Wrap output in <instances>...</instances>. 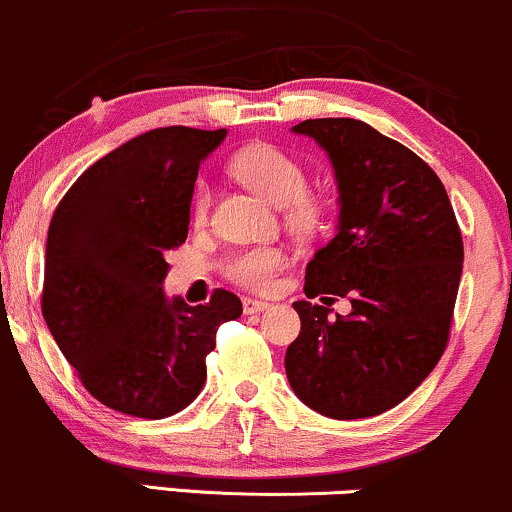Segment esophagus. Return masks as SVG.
Returning <instances> with one entry per match:
<instances>
[{
	"label": "esophagus",
	"mask_w": 512,
	"mask_h": 512,
	"mask_svg": "<svg viewBox=\"0 0 512 512\" xmlns=\"http://www.w3.org/2000/svg\"><path fill=\"white\" fill-rule=\"evenodd\" d=\"M269 307L267 300L257 298H243V312L245 315H257V312H264Z\"/></svg>",
	"instance_id": "34e87169"
}]
</instances>
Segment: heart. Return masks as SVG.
Wrapping results in <instances>:
<instances>
[{
	"mask_svg": "<svg viewBox=\"0 0 512 512\" xmlns=\"http://www.w3.org/2000/svg\"><path fill=\"white\" fill-rule=\"evenodd\" d=\"M231 169L250 190H255L272 205L286 209L288 224L303 231L315 229L322 205L315 195L305 193V169L293 155L274 145H252L238 152ZM209 200H212L209 186L200 183L193 197L195 219L207 217ZM286 262V252L276 245H257V248L231 255L226 262V274L231 281L252 288V291H267L276 274L286 267Z\"/></svg>",
	"mask_w": 512,
	"mask_h": 512,
	"instance_id": "obj_1",
	"label": "heart"
}]
</instances>
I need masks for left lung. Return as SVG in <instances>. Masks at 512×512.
<instances>
[{
	"label": "left lung",
	"mask_w": 512,
	"mask_h": 512,
	"mask_svg": "<svg viewBox=\"0 0 512 512\" xmlns=\"http://www.w3.org/2000/svg\"><path fill=\"white\" fill-rule=\"evenodd\" d=\"M322 147L338 188L336 236L305 269L293 303L300 336L286 377L307 408L331 420L391 410L436 367L448 343L463 274V238L446 188L415 152L357 119H307L291 128ZM334 300V298H331Z\"/></svg>",
	"instance_id": "1"
}]
</instances>
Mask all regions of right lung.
<instances>
[{"instance_id": "right-lung-1", "label": "right lung", "mask_w": 512, "mask_h": 512, "mask_svg": "<svg viewBox=\"0 0 512 512\" xmlns=\"http://www.w3.org/2000/svg\"><path fill=\"white\" fill-rule=\"evenodd\" d=\"M226 128L147 131L73 183L47 233L42 317L80 381L107 408L162 420L195 400L217 326L243 305L166 298V252L186 243L197 169Z\"/></svg>"}]
</instances>
